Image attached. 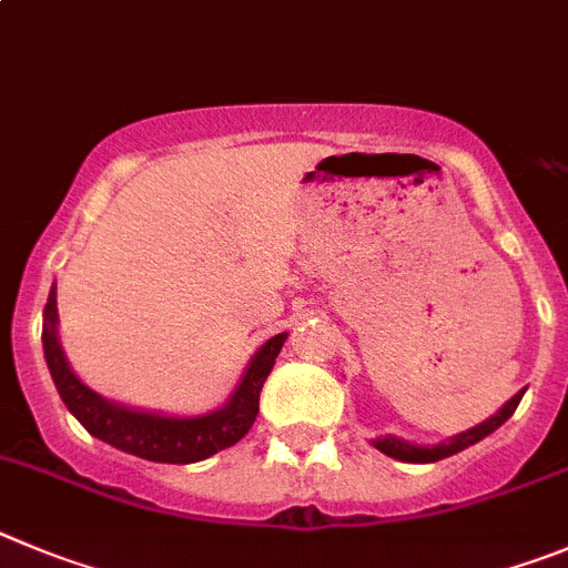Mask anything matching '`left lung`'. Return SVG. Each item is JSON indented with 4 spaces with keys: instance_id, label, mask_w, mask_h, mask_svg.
Returning <instances> with one entry per match:
<instances>
[{
    "instance_id": "left-lung-1",
    "label": "left lung",
    "mask_w": 568,
    "mask_h": 568,
    "mask_svg": "<svg viewBox=\"0 0 568 568\" xmlns=\"http://www.w3.org/2000/svg\"><path fill=\"white\" fill-rule=\"evenodd\" d=\"M521 397H524V392L515 394V397L509 399V403L504 405L496 416H490L487 423H481V425H476V428L465 430V434L454 436L450 442H442V445H410V442L394 439V436H383V439H377L374 445H377L386 456H392V459L410 462V465H428V462H439V459H445V456H454V454H459V450H465V447L476 445V442H481L485 436H490L496 428H501L509 416L515 414V408H518Z\"/></svg>"
}]
</instances>
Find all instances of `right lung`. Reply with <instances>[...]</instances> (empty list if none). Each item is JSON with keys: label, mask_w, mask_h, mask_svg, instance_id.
<instances>
[{"label": "right lung", "mask_w": 568, "mask_h": 568, "mask_svg": "<svg viewBox=\"0 0 568 568\" xmlns=\"http://www.w3.org/2000/svg\"><path fill=\"white\" fill-rule=\"evenodd\" d=\"M55 321H59V310H55L53 287L44 306L41 343H44L47 368L53 374L55 388H59L61 399L72 410V416L92 436L109 442L118 450H126V454L149 462H163V465H191V462H202L225 450V447L236 445L256 423L258 394H262L267 374L273 372L281 346L287 341V332H281L258 348L239 388L220 410L205 416H160L114 405L83 386L81 379L72 374V368L67 366L59 335H55Z\"/></svg>", "instance_id": "add662e5"}]
</instances>
